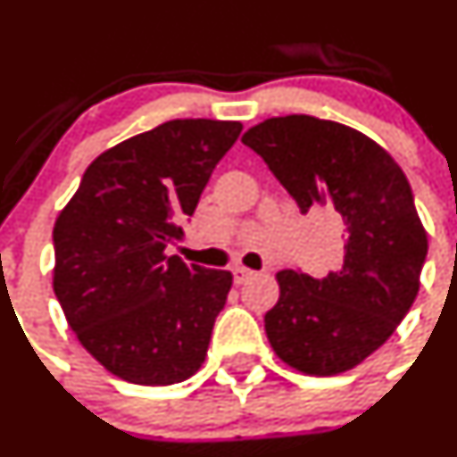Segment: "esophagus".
Returning a JSON list of instances; mask_svg holds the SVG:
<instances>
[{"label":"esophagus","mask_w":457,"mask_h":457,"mask_svg":"<svg viewBox=\"0 0 457 457\" xmlns=\"http://www.w3.org/2000/svg\"><path fill=\"white\" fill-rule=\"evenodd\" d=\"M253 277V270H248V268H242V266H237V268H233V281L237 283H244V281H248V278Z\"/></svg>","instance_id":"esophagus-1"}]
</instances>
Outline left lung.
Listing matches in <instances>:
<instances>
[{
    "mask_svg": "<svg viewBox=\"0 0 457 457\" xmlns=\"http://www.w3.org/2000/svg\"><path fill=\"white\" fill-rule=\"evenodd\" d=\"M242 141L301 213L327 207L346 230L337 272L277 274L281 296L263 318L270 345L307 375L351 370L395 333L419 294L427 233L403 170L360 130L312 115L272 117Z\"/></svg>",
    "mask_w": 457,
    "mask_h": 457,
    "instance_id": "left-lung-1",
    "label": "left lung"
}]
</instances>
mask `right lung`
<instances>
[{"label":"right lung","mask_w":457,"mask_h":457,"mask_svg":"<svg viewBox=\"0 0 457 457\" xmlns=\"http://www.w3.org/2000/svg\"><path fill=\"white\" fill-rule=\"evenodd\" d=\"M239 132V121L171 120L130 137L93 161L54 224L58 303L120 379L170 386L203 366L233 274L168 248Z\"/></svg>","instance_id":"obj_1"}]
</instances>
